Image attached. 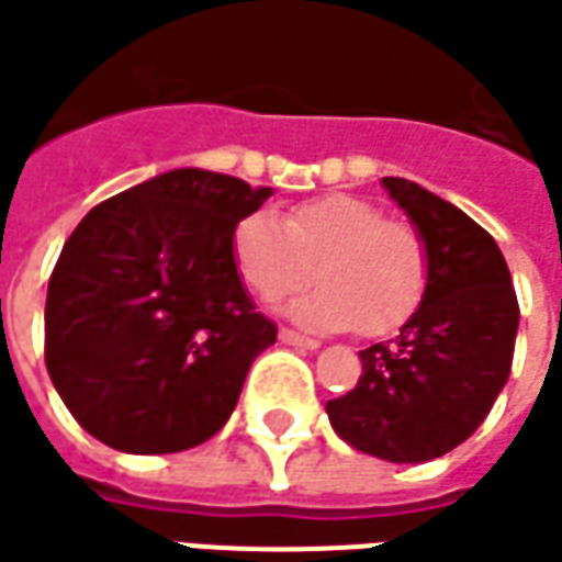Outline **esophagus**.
<instances>
[{
  "mask_svg": "<svg viewBox=\"0 0 562 562\" xmlns=\"http://www.w3.org/2000/svg\"><path fill=\"white\" fill-rule=\"evenodd\" d=\"M280 341H282V345H289V347H297V350H316V347H319V341H313V338H304V335H297V331H292V329H282Z\"/></svg>",
  "mask_w": 562,
  "mask_h": 562,
  "instance_id": "1",
  "label": "esophagus"
}]
</instances>
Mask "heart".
Segmentation results:
<instances>
[{
    "instance_id": "b5f03b06",
    "label": "heart",
    "mask_w": 562,
    "mask_h": 562,
    "mask_svg": "<svg viewBox=\"0 0 562 562\" xmlns=\"http://www.w3.org/2000/svg\"><path fill=\"white\" fill-rule=\"evenodd\" d=\"M233 261L261 301L301 292L313 277L323 289L285 304L282 313L311 331L387 335L409 319L427 289L422 233L350 193L316 196L285 217L251 212L233 227Z\"/></svg>"
}]
</instances>
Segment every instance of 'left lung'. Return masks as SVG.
I'll use <instances>...</instances> for the list:
<instances>
[{
	"mask_svg": "<svg viewBox=\"0 0 562 562\" xmlns=\"http://www.w3.org/2000/svg\"><path fill=\"white\" fill-rule=\"evenodd\" d=\"M427 246V289L393 341L360 350L357 387L326 403L335 434L366 456L422 464L490 415L510 375L520 307L498 243L458 205L384 178Z\"/></svg>",
	"mask_w": 562,
	"mask_h": 562,
	"instance_id": "obj_1",
	"label": "left lung"
}]
</instances>
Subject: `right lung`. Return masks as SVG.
Here are the masks:
<instances>
[{"mask_svg":"<svg viewBox=\"0 0 562 562\" xmlns=\"http://www.w3.org/2000/svg\"><path fill=\"white\" fill-rule=\"evenodd\" d=\"M270 187L171 169L79 221L45 301V366L72 418L132 456L184 452L236 409L277 326L233 261V227Z\"/></svg>","mask_w":562,"mask_h":562,"instance_id":"1","label":"right lung"}]
</instances>
